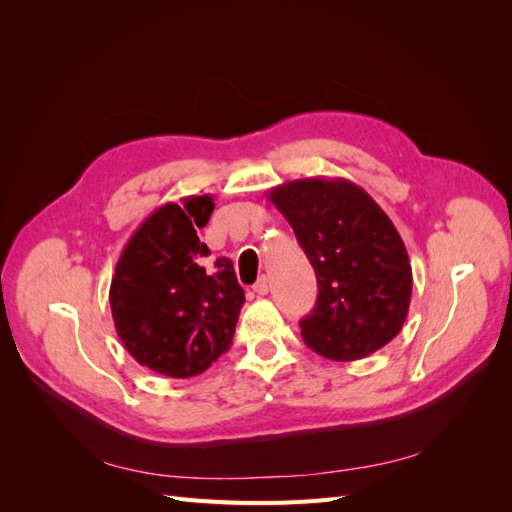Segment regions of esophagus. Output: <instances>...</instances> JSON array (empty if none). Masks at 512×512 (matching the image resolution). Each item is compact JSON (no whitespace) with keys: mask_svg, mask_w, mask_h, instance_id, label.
<instances>
[{"mask_svg":"<svg viewBox=\"0 0 512 512\" xmlns=\"http://www.w3.org/2000/svg\"><path fill=\"white\" fill-rule=\"evenodd\" d=\"M269 290H271V286H269V277H267V275L258 277V282L254 284V292H256V294H269Z\"/></svg>","mask_w":512,"mask_h":512,"instance_id":"1","label":"esophagus"}]
</instances>
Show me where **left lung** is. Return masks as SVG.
Returning a JSON list of instances; mask_svg holds the SVG:
<instances>
[{"mask_svg": "<svg viewBox=\"0 0 512 512\" xmlns=\"http://www.w3.org/2000/svg\"><path fill=\"white\" fill-rule=\"evenodd\" d=\"M269 200L316 271L318 301L299 322L303 342L342 363L389 344L412 297L410 258L389 215L348 179L288 181Z\"/></svg>", "mask_w": 512, "mask_h": 512, "instance_id": "8db88e82", "label": "left lung"}]
</instances>
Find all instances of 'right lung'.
Listing matches in <instances>:
<instances>
[{
	"label": "right lung",
	"mask_w": 512,
	"mask_h": 512,
	"mask_svg": "<svg viewBox=\"0 0 512 512\" xmlns=\"http://www.w3.org/2000/svg\"><path fill=\"white\" fill-rule=\"evenodd\" d=\"M213 209L209 194L158 207L123 247L108 292L121 344L168 378L198 376L218 361L245 303L230 258L215 260L213 271L200 265L211 252L196 226Z\"/></svg>",
	"instance_id": "add662e5"
}]
</instances>
